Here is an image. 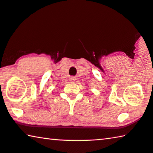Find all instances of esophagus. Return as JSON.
<instances>
[{"instance_id":"obj_1","label":"esophagus","mask_w":153,"mask_h":153,"mask_svg":"<svg viewBox=\"0 0 153 153\" xmlns=\"http://www.w3.org/2000/svg\"><path fill=\"white\" fill-rule=\"evenodd\" d=\"M75 80H76V78H75V77H71L70 78V81L71 82H74Z\"/></svg>"}]
</instances>
